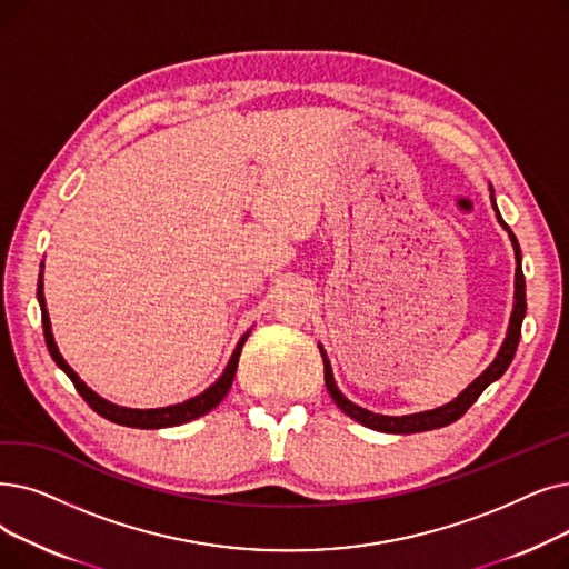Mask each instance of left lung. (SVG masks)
Masks as SVG:
<instances>
[{
    "instance_id": "8db88e82",
    "label": "left lung",
    "mask_w": 569,
    "mask_h": 569,
    "mask_svg": "<svg viewBox=\"0 0 569 569\" xmlns=\"http://www.w3.org/2000/svg\"><path fill=\"white\" fill-rule=\"evenodd\" d=\"M492 200V194H490ZM492 209H496L498 213V220L500 226L509 232L511 237V243H513V253H516V292H513V311H511V318H509V330H507V337H505V343L500 346V353L496 356V360H492L486 372L481 377H477L472 383H469L458 398L449 405H443L439 409H432V411H421V413H409V416H383V413H372L367 411L358 405H353L351 400H346L341 390L337 388L335 383V377H332V367H330V360L326 356V351L320 349V356H323V365H326V386H328V392L332 395V400L337 402V407L346 413L351 416L353 421L372 428V430H379V432H392V435H411V432H426V430H435V428H443L449 426L453 421H458V418L472 407L479 395L492 383L498 381L505 372L509 362L513 360V353L518 349V339H521V326H523V318H526V277H523V267H521V246H518L513 232L509 230V226L502 220L498 207H496V200H492Z\"/></svg>"
}]
</instances>
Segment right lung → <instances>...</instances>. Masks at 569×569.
Here are the masks:
<instances>
[{
	"instance_id": "1",
	"label": "right lung",
	"mask_w": 569,
	"mask_h": 569,
	"mask_svg": "<svg viewBox=\"0 0 569 569\" xmlns=\"http://www.w3.org/2000/svg\"><path fill=\"white\" fill-rule=\"evenodd\" d=\"M43 267V262H41ZM37 298H39V307H41V326H43V339H46V346H48V353H51V358L56 360V365L62 369V372L71 379L73 388H77L81 392V398L90 405L92 411H97L100 416H104L107 421L111 423H118V426H128V428H141V430H156V428H171V426H181V423H188L192 421V418H200L204 413H209L213 407L220 405V400L226 398L232 381H234V375H237V365H239V356H241V346L243 341L249 339L251 332H246L237 349L226 367V372L220 375V379L216 383H211L204 392L194 395V398L181 402V405H171V407H160V409H128V407H118L104 398H100L94 390H90L81 379L79 375L73 372V369L64 362V358L60 356L58 351V343L53 339V332H51V318H48V311H46V298H43V281H41V274H39V286H37Z\"/></svg>"
}]
</instances>
